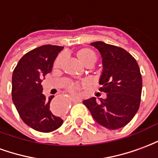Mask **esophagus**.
I'll list each match as a JSON object with an SVG mask.
<instances>
[{
  "label": "esophagus",
  "mask_w": 158,
  "mask_h": 158,
  "mask_svg": "<svg viewBox=\"0 0 158 158\" xmlns=\"http://www.w3.org/2000/svg\"><path fill=\"white\" fill-rule=\"evenodd\" d=\"M70 99L73 102H81V101H82V99L80 97H79V96H72Z\"/></svg>",
  "instance_id": "esophagus-1"
}]
</instances>
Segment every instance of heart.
<instances>
[{
	"mask_svg": "<svg viewBox=\"0 0 158 158\" xmlns=\"http://www.w3.org/2000/svg\"><path fill=\"white\" fill-rule=\"evenodd\" d=\"M64 57H65L64 54H62V55L59 56L56 59L55 63H54L55 67H58L61 64V62L63 61ZM77 57L79 59V62H81L83 65L86 66V67L87 66H92L96 62V55L95 54V52L91 51L90 49L88 48H82L79 50L77 52ZM82 85H85L86 83L83 82ZM79 89V85H71L69 86V89L72 90V91H74V90H77V89Z\"/></svg>",
	"mask_w": 158,
	"mask_h": 158,
	"instance_id": "obj_1",
	"label": "heart"
}]
</instances>
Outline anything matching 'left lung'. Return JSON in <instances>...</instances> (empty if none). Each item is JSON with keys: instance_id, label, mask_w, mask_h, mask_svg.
Segmentation results:
<instances>
[{"instance_id": "obj_1", "label": "left lung", "mask_w": 158, "mask_h": 158, "mask_svg": "<svg viewBox=\"0 0 158 158\" xmlns=\"http://www.w3.org/2000/svg\"><path fill=\"white\" fill-rule=\"evenodd\" d=\"M102 58L100 91L106 94L99 101L96 97L83 103L100 125L118 129L128 124L139 107L142 78L136 60L124 49L105 42L90 43Z\"/></svg>"}]
</instances>
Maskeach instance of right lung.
Returning <instances> with one entry per match:
<instances>
[{"mask_svg":"<svg viewBox=\"0 0 158 158\" xmlns=\"http://www.w3.org/2000/svg\"><path fill=\"white\" fill-rule=\"evenodd\" d=\"M62 49L51 45L34 49L19 60L12 73V96L16 109L27 125L40 132H52L63 123L51 105L54 96L46 98L41 85Z\"/></svg>","mask_w":158,"mask_h":158,"instance_id":"1","label":"right lung"}]
</instances>
